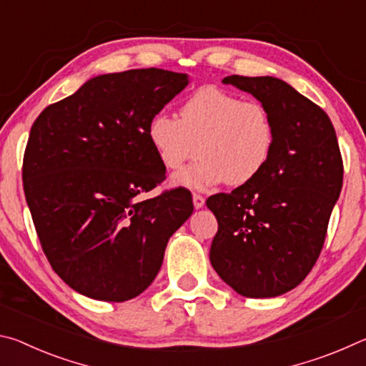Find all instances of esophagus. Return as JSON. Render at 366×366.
Masks as SVG:
<instances>
[{
    "label": "esophagus",
    "instance_id": "1",
    "mask_svg": "<svg viewBox=\"0 0 366 366\" xmlns=\"http://www.w3.org/2000/svg\"><path fill=\"white\" fill-rule=\"evenodd\" d=\"M203 205H205V198L198 194H194V207L197 209H200V208H203Z\"/></svg>",
    "mask_w": 366,
    "mask_h": 366
}]
</instances>
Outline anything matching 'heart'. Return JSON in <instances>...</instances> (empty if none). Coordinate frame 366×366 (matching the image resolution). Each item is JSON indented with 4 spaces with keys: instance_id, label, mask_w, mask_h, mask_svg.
<instances>
[{
    "instance_id": "obj_1",
    "label": "heart",
    "mask_w": 366,
    "mask_h": 366,
    "mask_svg": "<svg viewBox=\"0 0 366 366\" xmlns=\"http://www.w3.org/2000/svg\"><path fill=\"white\" fill-rule=\"evenodd\" d=\"M148 140L166 169H181L176 184L205 190L224 181L242 185L264 169L274 150L276 129L262 103L244 102L218 86L194 92L179 109V119L157 113L148 122Z\"/></svg>"
}]
</instances>
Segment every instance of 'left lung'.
I'll return each instance as SVG.
<instances>
[{"instance_id":"1","label":"left lung","mask_w":366,"mask_h":366,"mask_svg":"<svg viewBox=\"0 0 366 366\" xmlns=\"http://www.w3.org/2000/svg\"><path fill=\"white\" fill-rule=\"evenodd\" d=\"M269 111L274 150L264 169L207 207L218 219L209 262L235 292L269 299L305 280L323 249L344 166L332 122L281 79L229 76Z\"/></svg>"}]
</instances>
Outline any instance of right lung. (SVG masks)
<instances>
[{
    "label": "right lung",
    "instance_id": "add662e5",
    "mask_svg": "<svg viewBox=\"0 0 366 366\" xmlns=\"http://www.w3.org/2000/svg\"><path fill=\"white\" fill-rule=\"evenodd\" d=\"M187 85V74L157 67L102 74L30 129L26 200L49 264L76 292L103 302L140 295L194 212L182 187L142 198L166 179L148 122Z\"/></svg>",
    "mask_w": 366,
    "mask_h": 366
}]
</instances>
